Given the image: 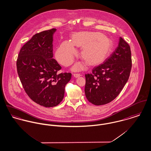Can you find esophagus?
I'll return each mask as SVG.
<instances>
[{"instance_id":"esophagus-1","label":"esophagus","mask_w":151,"mask_h":151,"mask_svg":"<svg viewBox=\"0 0 151 151\" xmlns=\"http://www.w3.org/2000/svg\"><path fill=\"white\" fill-rule=\"evenodd\" d=\"M73 75V76H74L75 78H79V77H80V76H81V74H79V73H74Z\"/></svg>"}]
</instances>
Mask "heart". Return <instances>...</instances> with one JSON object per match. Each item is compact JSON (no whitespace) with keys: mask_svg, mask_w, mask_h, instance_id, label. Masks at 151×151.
Returning <instances> with one entry per match:
<instances>
[{"mask_svg":"<svg viewBox=\"0 0 151 151\" xmlns=\"http://www.w3.org/2000/svg\"><path fill=\"white\" fill-rule=\"evenodd\" d=\"M74 46L81 48L80 56L89 67L103 63L111 54L114 49L112 39L97 32L81 31L72 34L70 42L64 41L55 52L57 60L63 65L68 66L73 61L77 51ZM83 64H76L73 69L78 70Z\"/></svg>","mask_w":151,"mask_h":151,"instance_id":"obj_1","label":"heart"}]
</instances>
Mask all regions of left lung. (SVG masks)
I'll return each instance as SVG.
<instances>
[{"label": "left lung", "instance_id": "obj_1", "mask_svg": "<svg viewBox=\"0 0 151 151\" xmlns=\"http://www.w3.org/2000/svg\"><path fill=\"white\" fill-rule=\"evenodd\" d=\"M130 46L121 37L117 48L91 73L86 74L84 92L88 101L95 105L114 100L127 83L132 66Z\"/></svg>", "mask_w": 151, "mask_h": 151}]
</instances>
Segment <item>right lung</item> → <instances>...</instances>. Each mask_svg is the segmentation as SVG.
<instances>
[{"instance_id": "obj_1", "label": "right lung", "mask_w": 151, "mask_h": 151, "mask_svg": "<svg viewBox=\"0 0 151 151\" xmlns=\"http://www.w3.org/2000/svg\"><path fill=\"white\" fill-rule=\"evenodd\" d=\"M56 29L35 34L19 51L17 60L20 81L29 98L41 106L53 107L64 99L70 73H58L61 67L52 58Z\"/></svg>"}]
</instances>
